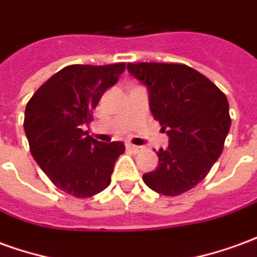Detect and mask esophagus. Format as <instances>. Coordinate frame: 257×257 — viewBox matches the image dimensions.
<instances>
[{
  "instance_id": "esophagus-1",
  "label": "esophagus",
  "mask_w": 257,
  "mask_h": 257,
  "mask_svg": "<svg viewBox=\"0 0 257 257\" xmlns=\"http://www.w3.org/2000/svg\"><path fill=\"white\" fill-rule=\"evenodd\" d=\"M140 149L139 146H135V145H131V143H126V150L128 151H132V153H139Z\"/></svg>"
}]
</instances>
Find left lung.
I'll return each mask as SVG.
<instances>
[{
  "label": "left lung",
  "mask_w": 257,
  "mask_h": 257,
  "mask_svg": "<svg viewBox=\"0 0 257 257\" xmlns=\"http://www.w3.org/2000/svg\"><path fill=\"white\" fill-rule=\"evenodd\" d=\"M128 71L147 88L151 114L169 138L165 150H154L158 167L143 180L162 195H180L220 157L231 125L226 95L186 64L129 63Z\"/></svg>",
  "instance_id": "left-lung-1"
}]
</instances>
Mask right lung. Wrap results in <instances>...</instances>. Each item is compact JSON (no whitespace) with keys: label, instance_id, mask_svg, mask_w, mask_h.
Returning a JSON list of instances; mask_svg holds the SVG:
<instances>
[{"label":"right lung","instance_id":"add662e5","mask_svg":"<svg viewBox=\"0 0 257 257\" xmlns=\"http://www.w3.org/2000/svg\"><path fill=\"white\" fill-rule=\"evenodd\" d=\"M125 63L73 64L62 68L33 95L25 112L30 151L52 183L77 198L108 187L122 142L103 143L85 131L103 93L118 82Z\"/></svg>","mask_w":257,"mask_h":257}]
</instances>
